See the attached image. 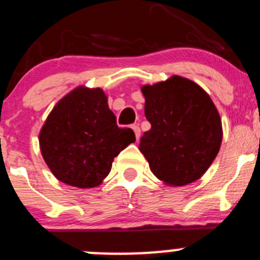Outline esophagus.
Returning <instances> with one entry per match:
<instances>
[{
    "instance_id": "esophagus-1",
    "label": "esophagus",
    "mask_w": 260,
    "mask_h": 260,
    "mask_svg": "<svg viewBox=\"0 0 260 260\" xmlns=\"http://www.w3.org/2000/svg\"><path fill=\"white\" fill-rule=\"evenodd\" d=\"M133 130H134V133H135V138H136V140H139V139H140V127L138 126V125H133Z\"/></svg>"
}]
</instances>
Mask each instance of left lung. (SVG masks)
Listing matches in <instances>:
<instances>
[{
  "label": "left lung",
  "instance_id": "1",
  "mask_svg": "<svg viewBox=\"0 0 260 260\" xmlns=\"http://www.w3.org/2000/svg\"><path fill=\"white\" fill-rule=\"evenodd\" d=\"M151 129L140 139L150 171L168 186L197 181L216 158L222 126L216 106L197 83L179 76L141 87Z\"/></svg>",
  "mask_w": 260,
  "mask_h": 260
}]
</instances>
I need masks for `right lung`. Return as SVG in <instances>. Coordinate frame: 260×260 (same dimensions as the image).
Listing matches in <instances>:
<instances>
[{
    "label": "right lung",
    "instance_id": "add662e5",
    "mask_svg": "<svg viewBox=\"0 0 260 260\" xmlns=\"http://www.w3.org/2000/svg\"><path fill=\"white\" fill-rule=\"evenodd\" d=\"M135 141L119 127L101 88H74L54 106L39 134L42 155L51 173L78 188L100 186L115 156Z\"/></svg>",
    "mask_w": 260,
    "mask_h": 260
}]
</instances>
